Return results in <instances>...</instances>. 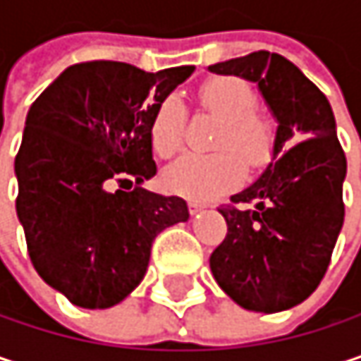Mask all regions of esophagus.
<instances>
[{"label": "esophagus", "mask_w": 361, "mask_h": 361, "mask_svg": "<svg viewBox=\"0 0 361 361\" xmlns=\"http://www.w3.org/2000/svg\"><path fill=\"white\" fill-rule=\"evenodd\" d=\"M188 207H190V213H198V211L204 209V202H200V200H190Z\"/></svg>", "instance_id": "esophagus-1"}]
</instances>
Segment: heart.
I'll return each instance as SVG.
<instances>
[{
    "label": "heart",
    "instance_id": "heart-1",
    "mask_svg": "<svg viewBox=\"0 0 361 361\" xmlns=\"http://www.w3.org/2000/svg\"><path fill=\"white\" fill-rule=\"evenodd\" d=\"M198 103L221 119L209 154L190 152L165 171L171 192L188 198H213L233 188L247 169L269 163L277 142V121L256 107V90L238 76H214L198 88ZM185 107L178 94L165 97L150 119L152 150L169 159L183 145Z\"/></svg>",
    "mask_w": 361,
    "mask_h": 361
}]
</instances>
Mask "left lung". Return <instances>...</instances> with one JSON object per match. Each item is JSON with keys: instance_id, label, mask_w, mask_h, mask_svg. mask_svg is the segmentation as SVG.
I'll return each mask as SVG.
<instances>
[{"instance_id": "1", "label": "left lung", "mask_w": 361, "mask_h": 361, "mask_svg": "<svg viewBox=\"0 0 361 361\" xmlns=\"http://www.w3.org/2000/svg\"><path fill=\"white\" fill-rule=\"evenodd\" d=\"M209 70L258 84L279 123L273 163L219 209L227 235L211 271L246 310L293 308L320 285L343 227L347 159L335 115L322 90L279 53L254 51Z\"/></svg>"}]
</instances>
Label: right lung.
<instances>
[{"label":"right lung","mask_w":361,"mask_h":361,"mask_svg":"<svg viewBox=\"0 0 361 361\" xmlns=\"http://www.w3.org/2000/svg\"><path fill=\"white\" fill-rule=\"evenodd\" d=\"M192 72L82 61L30 105L14 161L16 213L35 271L74 306L119 304L145 277L154 238L188 221L183 198L140 183L157 173L152 114ZM132 179V190L111 192Z\"/></svg>","instance_id":"1"}]
</instances>
